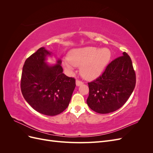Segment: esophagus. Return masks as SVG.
Segmentation results:
<instances>
[{
	"label": "esophagus",
	"mask_w": 153,
	"mask_h": 153,
	"mask_svg": "<svg viewBox=\"0 0 153 153\" xmlns=\"http://www.w3.org/2000/svg\"><path fill=\"white\" fill-rule=\"evenodd\" d=\"M83 84H84V83H83L81 81H80V80H76V86H80V85H82Z\"/></svg>",
	"instance_id": "1"
}]
</instances>
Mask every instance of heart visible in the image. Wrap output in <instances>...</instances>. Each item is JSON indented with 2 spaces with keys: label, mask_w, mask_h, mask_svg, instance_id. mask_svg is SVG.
Segmentation results:
<instances>
[{
  "label": "heart",
  "mask_w": 153,
  "mask_h": 153,
  "mask_svg": "<svg viewBox=\"0 0 153 153\" xmlns=\"http://www.w3.org/2000/svg\"><path fill=\"white\" fill-rule=\"evenodd\" d=\"M112 53L107 48L85 47L71 50L68 53V61H63L67 70L72 71L75 66L80 67L82 76L88 80L99 77L108 64Z\"/></svg>",
  "instance_id": "1"
}]
</instances>
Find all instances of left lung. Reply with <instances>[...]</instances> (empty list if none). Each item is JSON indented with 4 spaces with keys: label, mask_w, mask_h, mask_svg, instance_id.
Masks as SVG:
<instances>
[{
    "label": "left lung",
    "mask_w": 153,
    "mask_h": 153,
    "mask_svg": "<svg viewBox=\"0 0 153 153\" xmlns=\"http://www.w3.org/2000/svg\"><path fill=\"white\" fill-rule=\"evenodd\" d=\"M136 84L131 58L126 53L111 62L102 75L88 83L89 94L87 103L99 114L118 110L126 102Z\"/></svg>",
    "instance_id": "left-lung-1"
}]
</instances>
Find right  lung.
Segmentation results:
<instances>
[{
  "mask_svg": "<svg viewBox=\"0 0 153 153\" xmlns=\"http://www.w3.org/2000/svg\"><path fill=\"white\" fill-rule=\"evenodd\" d=\"M52 53L41 47L27 59L22 69L21 91L27 103L37 112L53 116L68 106L76 84L66 76L61 59L56 64L46 62Z\"/></svg>",
  "mask_w": 153,
  "mask_h": 153,
  "instance_id": "add662e5",
  "label": "right lung"
}]
</instances>
